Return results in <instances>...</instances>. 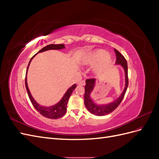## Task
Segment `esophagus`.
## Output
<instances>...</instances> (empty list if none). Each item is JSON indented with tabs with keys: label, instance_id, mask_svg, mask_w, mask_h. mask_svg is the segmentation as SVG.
<instances>
[{
	"label": "esophagus",
	"instance_id": "obj_1",
	"mask_svg": "<svg viewBox=\"0 0 159 159\" xmlns=\"http://www.w3.org/2000/svg\"><path fill=\"white\" fill-rule=\"evenodd\" d=\"M85 81L84 80L81 81H80V82L78 83L79 85H85Z\"/></svg>",
	"mask_w": 159,
	"mask_h": 159
}]
</instances>
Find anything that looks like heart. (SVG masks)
I'll use <instances>...</instances> for the list:
<instances>
[{"label": "heart", "instance_id": "b5f03b06", "mask_svg": "<svg viewBox=\"0 0 159 159\" xmlns=\"http://www.w3.org/2000/svg\"><path fill=\"white\" fill-rule=\"evenodd\" d=\"M80 63L82 66H93L97 63L93 68L94 73L102 74L111 66L113 60L106 51L98 49L85 54L80 59Z\"/></svg>", "mask_w": 159, "mask_h": 159}]
</instances>
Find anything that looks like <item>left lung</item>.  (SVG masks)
I'll return each mask as SVG.
<instances>
[{
	"label": "left lung",
	"mask_w": 159,
	"mask_h": 159,
	"mask_svg": "<svg viewBox=\"0 0 159 159\" xmlns=\"http://www.w3.org/2000/svg\"><path fill=\"white\" fill-rule=\"evenodd\" d=\"M115 52L116 54L117 60L115 64L120 65L124 70L125 72V88L123 89V92L117 98L112 102H110L107 104L99 105L95 103L94 100L91 99V93L92 92L95 86V79H88L85 80V95H84V103L86 108L89 111L97 116H103V115H107L110 113L113 112L116 109L119 105L121 103L124 98L127 91L129 81H128V68L127 63L124 56L120 53L118 50L115 49Z\"/></svg>",
	"instance_id": "1"
}]
</instances>
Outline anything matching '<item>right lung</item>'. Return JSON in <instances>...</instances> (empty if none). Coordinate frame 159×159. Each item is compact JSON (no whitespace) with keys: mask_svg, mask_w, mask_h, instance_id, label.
<instances>
[{"mask_svg":"<svg viewBox=\"0 0 159 159\" xmlns=\"http://www.w3.org/2000/svg\"><path fill=\"white\" fill-rule=\"evenodd\" d=\"M64 48H65L64 44H49V45H48V46L43 48L42 49H41L39 52L37 53V54H38V53H40V52L47 51V50H61V49H64ZM36 55L34 56L30 59L29 63H28L27 70H26V73L25 85H26V89L27 91L28 97H29V99L30 100L32 104L33 105V106L34 107V108L41 115H42L43 116H44L46 118L54 119L60 118L61 117H63L66 112L67 103H68V100H69L70 95H71V93L73 92V91L76 88V84H74L73 85L71 86V87L66 91V92L65 93L63 97H62L61 100L59 101V102H57L56 104H55L54 105H52V106H50V107L42 106V105H40V104H38L36 102V100L33 98L32 95H31L30 91L29 89H28V83H27V71H28V68H29V66L30 64V62H31L32 60Z\"/></svg>","mask_w":159,"mask_h":159,"instance_id":"add662e5","label":"right lung"}]
</instances>
